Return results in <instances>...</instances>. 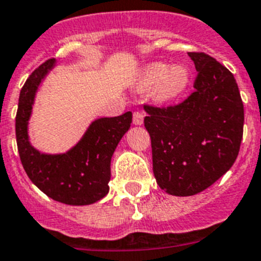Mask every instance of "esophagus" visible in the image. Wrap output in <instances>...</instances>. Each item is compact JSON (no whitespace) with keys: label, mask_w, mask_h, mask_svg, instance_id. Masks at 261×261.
Here are the masks:
<instances>
[{"label":"esophagus","mask_w":261,"mask_h":261,"mask_svg":"<svg viewBox=\"0 0 261 261\" xmlns=\"http://www.w3.org/2000/svg\"><path fill=\"white\" fill-rule=\"evenodd\" d=\"M144 112H141V111H135L133 112V124H136V125H141L142 123H144Z\"/></svg>","instance_id":"obj_1"}]
</instances>
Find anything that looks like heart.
I'll return each instance as SVG.
<instances>
[{
    "mask_svg": "<svg viewBox=\"0 0 261 261\" xmlns=\"http://www.w3.org/2000/svg\"><path fill=\"white\" fill-rule=\"evenodd\" d=\"M190 74L184 66H168L163 62H154L145 68L140 78L141 89H154L156 99L168 102L177 98L188 86Z\"/></svg>",
    "mask_w": 261,
    "mask_h": 261,
    "instance_id": "b5f03b06",
    "label": "heart"
}]
</instances>
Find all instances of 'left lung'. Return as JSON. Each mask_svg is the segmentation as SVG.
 Wrapping results in <instances>:
<instances>
[{
    "instance_id": "left-lung-1",
    "label": "left lung",
    "mask_w": 261,
    "mask_h": 261,
    "mask_svg": "<svg viewBox=\"0 0 261 261\" xmlns=\"http://www.w3.org/2000/svg\"><path fill=\"white\" fill-rule=\"evenodd\" d=\"M195 91L167 107L145 105L153 171L170 195L202 192L229 171L241 149L244 110L234 75L204 52H188Z\"/></svg>"
}]
</instances>
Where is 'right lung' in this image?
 Masks as SVG:
<instances>
[{
	"instance_id": "obj_1",
	"label": "right lung",
	"mask_w": 261,
	"mask_h": 261,
	"mask_svg": "<svg viewBox=\"0 0 261 261\" xmlns=\"http://www.w3.org/2000/svg\"><path fill=\"white\" fill-rule=\"evenodd\" d=\"M55 59L32 71L20 90L15 117V136L20 162L31 181L48 197L68 205H89L108 193L111 158L132 123V112L95 120L84 138L65 154L48 155L30 145L27 123L34 98Z\"/></svg>"
}]
</instances>
